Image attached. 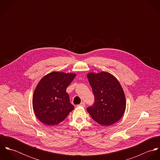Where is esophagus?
<instances>
[{"instance_id": "1", "label": "esophagus", "mask_w": 160, "mask_h": 160, "mask_svg": "<svg viewBox=\"0 0 160 160\" xmlns=\"http://www.w3.org/2000/svg\"><path fill=\"white\" fill-rule=\"evenodd\" d=\"M79 105V106H81V107H85V106H86V103H85L84 102H81Z\"/></svg>"}]
</instances>
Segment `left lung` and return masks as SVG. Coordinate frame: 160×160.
<instances>
[{"mask_svg":"<svg viewBox=\"0 0 160 160\" xmlns=\"http://www.w3.org/2000/svg\"><path fill=\"white\" fill-rule=\"evenodd\" d=\"M88 78L94 95L93 105L87 108L92 118L102 126L119 121L126 109V98L117 79L107 72H91Z\"/></svg>","mask_w":160,"mask_h":160,"instance_id":"1","label":"left lung"}]
</instances>
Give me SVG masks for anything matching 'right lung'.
<instances>
[{
    "mask_svg": "<svg viewBox=\"0 0 160 160\" xmlns=\"http://www.w3.org/2000/svg\"><path fill=\"white\" fill-rule=\"evenodd\" d=\"M76 74L53 71L38 84L32 97L34 112L38 119L48 126L59 124L73 110L66 92Z\"/></svg>",
    "mask_w": 160,
    "mask_h": 160,
    "instance_id": "1",
    "label": "right lung"
}]
</instances>
